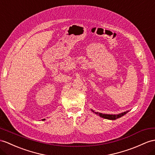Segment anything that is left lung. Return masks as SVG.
<instances>
[{
	"instance_id": "1",
	"label": "left lung",
	"mask_w": 155,
	"mask_h": 155,
	"mask_svg": "<svg viewBox=\"0 0 155 155\" xmlns=\"http://www.w3.org/2000/svg\"><path fill=\"white\" fill-rule=\"evenodd\" d=\"M91 110L93 112H94L95 114H96L97 115H99L100 117H101V118L108 119V120H114L116 119L121 118L122 116H124L126 114H127L128 112H129V110H127L126 112L120 113V114H103V113H101V112H95L93 110H92V109H91Z\"/></svg>"
}]
</instances>
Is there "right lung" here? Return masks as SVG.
<instances>
[{
	"label": "right lung",
	"instance_id": "add662e5",
	"mask_svg": "<svg viewBox=\"0 0 155 155\" xmlns=\"http://www.w3.org/2000/svg\"><path fill=\"white\" fill-rule=\"evenodd\" d=\"M45 120V119H43V120Z\"/></svg>",
	"mask_w": 155,
	"mask_h": 155
}]
</instances>
